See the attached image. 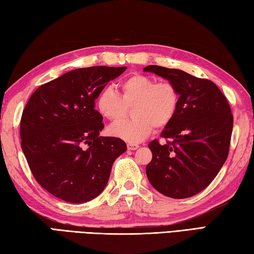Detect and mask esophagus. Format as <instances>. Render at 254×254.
<instances>
[{
	"label": "esophagus",
	"instance_id": "34e87169",
	"mask_svg": "<svg viewBox=\"0 0 254 254\" xmlns=\"http://www.w3.org/2000/svg\"><path fill=\"white\" fill-rule=\"evenodd\" d=\"M127 148H128L129 150H136L137 148H139V145H138V143L128 142V143H127Z\"/></svg>",
	"mask_w": 254,
	"mask_h": 254
}]
</instances>
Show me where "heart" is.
Listing matches in <instances>:
<instances>
[{"instance_id": "1", "label": "heart", "mask_w": 254, "mask_h": 254, "mask_svg": "<svg viewBox=\"0 0 254 254\" xmlns=\"http://www.w3.org/2000/svg\"><path fill=\"white\" fill-rule=\"evenodd\" d=\"M121 95L112 87L98 94L96 107L108 121L117 122L126 116L131 107L132 118L109 127L112 135L136 143L149 136L152 128L168 126L178 113L180 93L169 80L156 82L143 74H132L119 84Z\"/></svg>"}]
</instances>
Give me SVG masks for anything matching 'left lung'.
Wrapping results in <instances>:
<instances>
[{
    "label": "left lung",
    "mask_w": 254,
    "mask_h": 254,
    "mask_svg": "<svg viewBox=\"0 0 254 254\" xmlns=\"http://www.w3.org/2000/svg\"><path fill=\"white\" fill-rule=\"evenodd\" d=\"M179 89L178 113L161 137L149 142L152 159L146 167L151 186L174 199L189 198L211 184L226 162L233 116L228 99L213 82L184 70L149 65Z\"/></svg>",
    "instance_id": "obj_1"
}]
</instances>
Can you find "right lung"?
<instances>
[{
  "label": "right lung",
  "mask_w": 254,
  "mask_h": 254,
  "mask_svg": "<svg viewBox=\"0 0 254 254\" xmlns=\"http://www.w3.org/2000/svg\"><path fill=\"white\" fill-rule=\"evenodd\" d=\"M127 67L77 68L38 87L21 118V145L36 181L56 198L83 203L106 187L115 159L127 146L102 137L95 100Z\"/></svg>",
  "instance_id": "1"
}]
</instances>
